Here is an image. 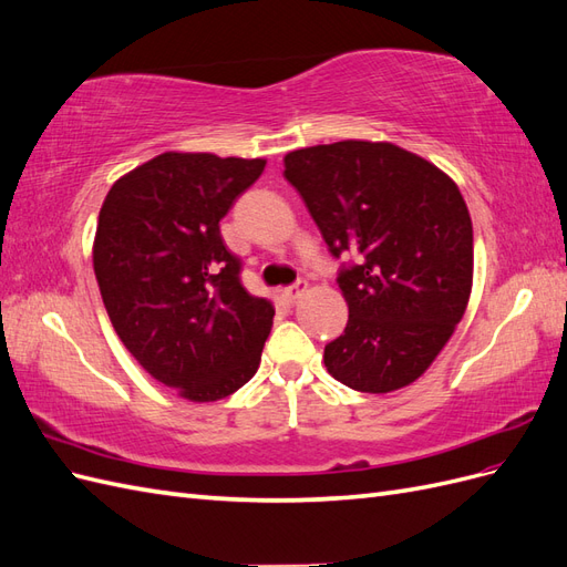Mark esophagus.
Segmentation results:
<instances>
[{
  "instance_id": "esophagus-1",
  "label": "esophagus",
  "mask_w": 567,
  "mask_h": 567,
  "mask_svg": "<svg viewBox=\"0 0 567 567\" xmlns=\"http://www.w3.org/2000/svg\"><path fill=\"white\" fill-rule=\"evenodd\" d=\"M307 290V284L305 281H296L293 286H288V288H284V300L286 302H296L302 293Z\"/></svg>"
}]
</instances>
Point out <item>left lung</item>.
<instances>
[{
  "label": "left lung",
  "instance_id": "8db88e82",
  "mask_svg": "<svg viewBox=\"0 0 567 567\" xmlns=\"http://www.w3.org/2000/svg\"><path fill=\"white\" fill-rule=\"evenodd\" d=\"M298 188L333 257L348 326L323 348L336 381L383 394L414 383L461 321L473 286V225L440 167L390 142L290 151Z\"/></svg>",
  "mask_w": 567,
  "mask_h": 567
}]
</instances>
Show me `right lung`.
Returning <instances> with one entry per match:
<instances>
[{
	"mask_svg": "<svg viewBox=\"0 0 567 567\" xmlns=\"http://www.w3.org/2000/svg\"><path fill=\"white\" fill-rule=\"evenodd\" d=\"M265 165L167 151L120 177L101 205L94 274L113 329L184 400L229 398L260 367L274 307L238 279L219 219Z\"/></svg>",
	"mask_w": 567,
	"mask_h": 567,
	"instance_id": "obj_1",
	"label": "right lung"
}]
</instances>
